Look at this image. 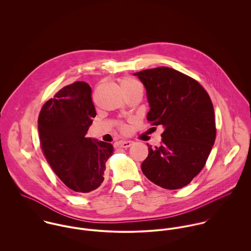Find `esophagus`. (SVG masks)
Here are the masks:
<instances>
[{"instance_id":"1","label":"esophagus","mask_w":251,"mask_h":251,"mask_svg":"<svg viewBox=\"0 0 251 251\" xmlns=\"http://www.w3.org/2000/svg\"><path fill=\"white\" fill-rule=\"evenodd\" d=\"M133 141H128V140H125V141H121L120 142V147L121 148H129L130 146H132L133 145Z\"/></svg>"}]
</instances>
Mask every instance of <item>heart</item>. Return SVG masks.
Returning a JSON list of instances; mask_svg holds the SVG:
<instances>
[{
	"label": "heart",
	"instance_id": "1",
	"mask_svg": "<svg viewBox=\"0 0 251 251\" xmlns=\"http://www.w3.org/2000/svg\"><path fill=\"white\" fill-rule=\"evenodd\" d=\"M120 84H121V87H122V89L125 93L129 92V91H131L133 89H136V88H141L139 82L136 81L135 79L129 77V76H125V77L121 78L120 79ZM118 126H119L120 130L123 131V132H126L127 129H128L126 125H125L123 123H120Z\"/></svg>",
	"mask_w": 251,
	"mask_h": 251
}]
</instances>
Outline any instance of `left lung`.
I'll list each match as a JSON object with an SVG mask.
<instances>
[{
    "instance_id": "obj_1",
    "label": "left lung",
    "mask_w": 251,
    "mask_h": 251,
    "mask_svg": "<svg viewBox=\"0 0 251 251\" xmlns=\"http://www.w3.org/2000/svg\"><path fill=\"white\" fill-rule=\"evenodd\" d=\"M143 83L151 126H162L159 147L142 162L144 175L166 189L188 184L206 164L215 144V111L206 90L193 78L160 67L134 73Z\"/></svg>"
}]
</instances>
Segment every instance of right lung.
I'll return each mask as SVG.
<instances>
[{"label": "right lung", "mask_w": 251, "mask_h": 251, "mask_svg": "<svg viewBox=\"0 0 251 251\" xmlns=\"http://www.w3.org/2000/svg\"><path fill=\"white\" fill-rule=\"evenodd\" d=\"M97 115L92 89L74 82L61 89L41 108L38 132L42 152L55 174L73 191L88 193L104 179L110 143L86 137Z\"/></svg>", "instance_id": "right-lung-1"}]
</instances>
